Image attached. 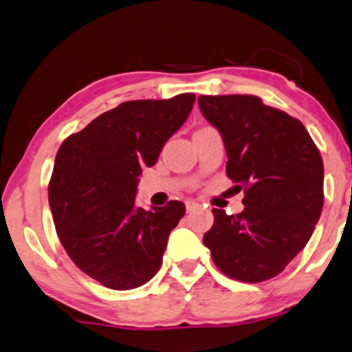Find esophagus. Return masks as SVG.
Returning a JSON list of instances; mask_svg holds the SVG:
<instances>
[{
  "label": "esophagus",
  "mask_w": 352,
  "mask_h": 352,
  "mask_svg": "<svg viewBox=\"0 0 352 352\" xmlns=\"http://www.w3.org/2000/svg\"><path fill=\"white\" fill-rule=\"evenodd\" d=\"M185 207H187V212H192L199 207V204H197L195 200H185Z\"/></svg>",
  "instance_id": "esophagus-1"
}]
</instances>
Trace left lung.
Returning a JSON list of instances; mask_svg holds the SVG:
<instances>
[{
    "mask_svg": "<svg viewBox=\"0 0 352 352\" xmlns=\"http://www.w3.org/2000/svg\"><path fill=\"white\" fill-rule=\"evenodd\" d=\"M199 107L222 135L227 177L245 194L241 214L212 210L204 244L226 276L272 279L314 232L324 204L322 157L299 120L258 96L200 95Z\"/></svg>",
    "mask_w": 352,
    "mask_h": 352,
    "instance_id": "obj_1",
    "label": "left lung"
}]
</instances>
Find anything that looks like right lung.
I'll return each mask as SVG.
<instances>
[{
	"mask_svg": "<svg viewBox=\"0 0 352 352\" xmlns=\"http://www.w3.org/2000/svg\"><path fill=\"white\" fill-rule=\"evenodd\" d=\"M194 102V94H182L120 103L58 150L48 185L58 237L72 261L108 289L140 287L160 269L185 206L137 207L138 177L155 165Z\"/></svg>",
	"mask_w": 352,
	"mask_h": 352,
	"instance_id": "obj_1",
	"label": "right lung"
}]
</instances>
